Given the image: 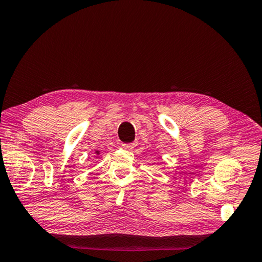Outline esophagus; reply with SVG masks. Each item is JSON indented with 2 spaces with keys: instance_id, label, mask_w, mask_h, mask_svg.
I'll use <instances>...</instances> for the list:
<instances>
[{
  "instance_id": "obj_1",
  "label": "esophagus",
  "mask_w": 262,
  "mask_h": 262,
  "mask_svg": "<svg viewBox=\"0 0 262 262\" xmlns=\"http://www.w3.org/2000/svg\"><path fill=\"white\" fill-rule=\"evenodd\" d=\"M122 146H123V147L125 148V149H132L134 147H136L137 144H136V143H131V144H123Z\"/></svg>"
}]
</instances>
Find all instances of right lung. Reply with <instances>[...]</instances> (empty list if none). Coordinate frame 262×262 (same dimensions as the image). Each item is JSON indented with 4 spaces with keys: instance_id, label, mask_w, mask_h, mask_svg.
Wrapping results in <instances>:
<instances>
[{
    "instance_id": "1",
    "label": "right lung",
    "mask_w": 262,
    "mask_h": 262,
    "mask_svg": "<svg viewBox=\"0 0 262 262\" xmlns=\"http://www.w3.org/2000/svg\"><path fill=\"white\" fill-rule=\"evenodd\" d=\"M95 153H96V154H99V150H95Z\"/></svg>"
}]
</instances>
